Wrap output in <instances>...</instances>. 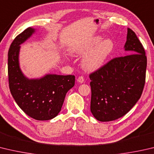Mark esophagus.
<instances>
[{
    "mask_svg": "<svg viewBox=\"0 0 154 154\" xmlns=\"http://www.w3.org/2000/svg\"><path fill=\"white\" fill-rule=\"evenodd\" d=\"M77 82L79 83H83L84 82V78H83V77H82V76L79 77L77 79Z\"/></svg>",
    "mask_w": 154,
    "mask_h": 154,
    "instance_id": "obj_1",
    "label": "esophagus"
}]
</instances>
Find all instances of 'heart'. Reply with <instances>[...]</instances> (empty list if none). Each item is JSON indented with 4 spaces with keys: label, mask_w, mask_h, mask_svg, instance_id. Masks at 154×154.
Wrapping results in <instances>:
<instances>
[{
    "label": "heart",
    "mask_w": 154,
    "mask_h": 154,
    "mask_svg": "<svg viewBox=\"0 0 154 154\" xmlns=\"http://www.w3.org/2000/svg\"><path fill=\"white\" fill-rule=\"evenodd\" d=\"M102 39L100 36H96L77 44L71 49V54L74 55H83L88 52L82 62L85 71L94 72L101 68L112 51L113 42L110 39L101 41Z\"/></svg>",
    "instance_id": "obj_1"
}]
</instances>
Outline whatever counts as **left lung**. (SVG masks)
<instances>
[{
  "instance_id": "8db88e82",
  "label": "left lung",
  "mask_w": 154,
  "mask_h": 154,
  "mask_svg": "<svg viewBox=\"0 0 154 154\" xmlns=\"http://www.w3.org/2000/svg\"><path fill=\"white\" fill-rule=\"evenodd\" d=\"M125 50L131 54L114 58L89 75L90 110L97 121L108 122L123 116L143 92L147 57L143 45L130 28Z\"/></svg>"
}]
</instances>
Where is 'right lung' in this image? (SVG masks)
Returning a JSON list of instances; mask_svg holds the SVG:
<instances>
[{
	"label": "right lung",
	"instance_id": "right-lung-1",
	"mask_svg": "<svg viewBox=\"0 0 154 154\" xmlns=\"http://www.w3.org/2000/svg\"><path fill=\"white\" fill-rule=\"evenodd\" d=\"M35 29L28 27L11 43L8 52V76L10 91L25 113L37 121H48L58 115L67 91L75 85L74 75L48 74L40 79H29L19 63L20 45Z\"/></svg>",
	"mask_w": 154,
	"mask_h": 154
}]
</instances>
